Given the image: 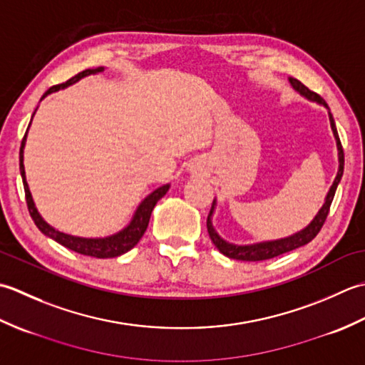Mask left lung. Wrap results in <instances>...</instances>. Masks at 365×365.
Returning a JSON list of instances; mask_svg holds the SVG:
<instances>
[{"mask_svg":"<svg viewBox=\"0 0 365 365\" xmlns=\"http://www.w3.org/2000/svg\"><path fill=\"white\" fill-rule=\"evenodd\" d=\"M292 86L297 89L299 94L306 96L307 98L315 100V102H319L322 105H324L328 108L327 102L317 94V92L311 91L307 86H304L299 80L297 78H290ZM329 120H331V128L334 131V136L337 139V149H339V173L336 175V180L332 183V187L328 192L327 200H324L323 207L320 208V212L317 213V216L314 218V221L309 224L306 229H302L298 234H294L292 237H287V238H281V240H274V242H265V243H257V245H250V246H237V245H230L227 242H224V240L216 234L213 226H212V213H213V208H215V200L212 204L210 208V213L207 216V230H208V235H210L213 245L218 247L220 252L226 255L229 259H235V260H245V262H260V260H268V259H273L277 257V255L285 254V252H290L293 250H297V247H301L307 245L309 242H312V240L317 237V234L322 230L324 221L328 218V213H329V208L332 204V199H334L336 195V190H337V185L340 182V178H342L344 174V149H342V143H340L339 139V133H337V128H336V123L334 119H332V114L329 113Z\"/></svg>","mask_w":365,"mask_h":365,"instance_id":"left-lung-1","label":"left lung"}]
</instances>
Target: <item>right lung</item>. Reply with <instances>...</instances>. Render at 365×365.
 Listing matches in <instances>:
<instances>
[{"label": "right lung", "mask_w": 365, "mask_h": 365, "mask_svg": "<svg viewBox=\"0 0 365 365\" xmlns=\"http://www.w3.org/2000/svg\"><path fill=\"white\" fill-rule=\"evenodd\" d=\"M103 67H97V68H86V71L80 72L78 75L72 76L71 80H67L63 84H56V86L50 88L48 91L45 92L42 96V98L50 94V92L54 91H59L63 88L71 86V84L76 83L78 80L84 78V76L92 75V73H97V72H102ZM25 141H26V133L21 139V145H20V174L23 178V188H25V197H26V205H28V212L31 215V218H33L34 224L38 227V230L42 232L43 235L53 238L54 242H58L59 245L66 246L67 250H72L78 254L83 255H89V257H97V259H110V257H119V255L125 254L127 251H130L131 247H135L138 245L139 240L144 235V232L149 226V220H150V215L155 204L158 202V200L166 195L168 190H169V185H165V187H161L158 190H155L152 195L147 196L141 205L138 207V210L133 216V220L128 224V226L120 230L119 234L111 235V237H106V238H80V237H72V235H67L63 234V232H58L56 229H53L51 226H48L43 220L42 216L38 215L37 208L34 207L33 202V197H31V192L28 188V183H26V177H25V166H23V147H25Z\"/></svg>", "instance_id": "1"}]
</instances>
